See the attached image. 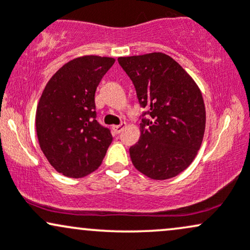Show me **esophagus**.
I'll return each instance as SVG.
<instances>
[{"mask_svg": "<svg viewBox=\"0 0 250 250\" xmlns=\"http://www.w3.org/2000/svg\"><path fill=\"white\" fill-rule=\"evenodd\" d=\"M125 127V122H122L121 125H113V130L114 133L116 134H120L122 131V129Z\"/></svg>", "mask_w": 250, "mask_h": 250, "instance_id": "1", "label": "esophagus"}]
</instances>
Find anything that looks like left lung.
Here are the masks:
<instances>
[{
	"instance_id": "obj_1",
	"label": "left lung",
	"mask_w": 250,
	"mask_h": 250,
	"mask_svg": "<svg viewBox=\"0 0 250 250\" xmlns=\"http://www.w3.org/2000/svg\"><path fill=\"white\" fill-rule=\"evenodd\" d=\"M133 81L140 105L150 119L140 123L139 142L130 147L134 167L153 180H168L187 169L202 145L206 108L200 88L163 53L119 57Z\"/></svg>"
}]
</instances>
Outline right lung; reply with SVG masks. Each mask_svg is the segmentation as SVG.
Returning a JSON list of instances; mask_svg holds the SVG:
<instances>
[{
  "label": "right lung",
  "instance_id": "obj_1",
  "mask_svg": "<svg viewBox=\"0 0 250 250\" xmlns=\"http://www.w3.org/2000/svg\"><path fill=\"white\" fill-rule=\"evenodd\" d=\"M115 62L113 57L80 56L51 76L36 109L41 150L56 171L80 179L101 166L113 141L96 121L95 91Z\"/></svg>",
  "mask_w": 250,
  "mask_h": 250
}]
</instances>
